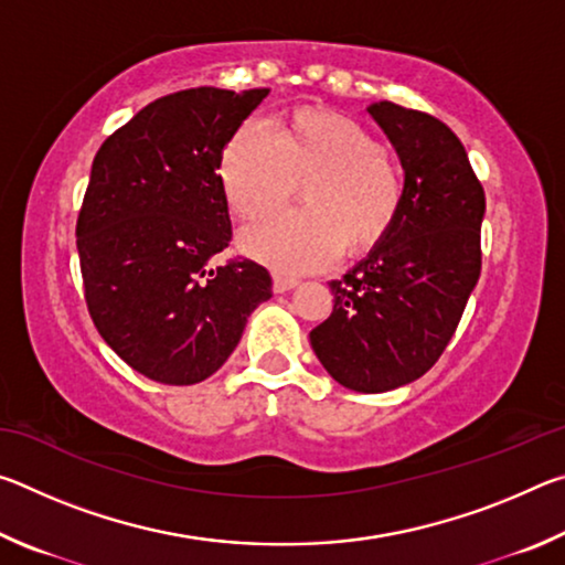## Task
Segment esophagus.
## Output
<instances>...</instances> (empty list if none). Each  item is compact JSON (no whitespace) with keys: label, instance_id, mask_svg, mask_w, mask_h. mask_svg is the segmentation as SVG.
I'll return each mask as SVG.
<instances>
[{"label":"esophagus","instance_id":"1","mask_svg":"<svg viewBox=\"0 0 565 565\" xmlns=\"http://www.w3.org/2000/svg\"><path fill=\"white\" fill-rule=\"evenodd\" d=\"M299 284V279H294V276H286V274H274V291L276 294H284L294 289V286Z\"/></svg>","mask_w":565,"mask_h":565}]
</instances>
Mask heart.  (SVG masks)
I'll return each mask as SVG.
<instances>
[{
    "mask_svg": "<svg viewBox=\"0 0 565 565\" xmlns=\"http://www.w3.org/2000/svg\"><path fill=\"white\" fill-rule=\"evenodd\" d=\"M218 184L232 212L254 222L291 202L301 184L306 209L276 214L244 232L242 248L281 271H313L379 244L401 214L404 171L366 124L329 109H299L279 131L248 119L226 141Z\"/></svg>",
    "mask_w": 565,
    "mask_h": 565,
    "instance_id": "heart-1",
    "label": "heart"
}]
</instances>
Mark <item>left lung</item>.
<instances>
[{
  "mask_svg": "<svg viewBox=\"0 0 565 565\" xmlns=\"http://www.w3.org/2000/svg\"><path fill=\"white\" fill-rule=\"evenodd\" d=\"M406 171L391 232L343 279L311 349L341 386L381 394L441 359L481 276L486 194L456 134L426 111L369 104Z\"/></svg>",
  "mask_w": 565,
  "mask_h": 565,
  "instance_id": "1",
  "label": "left lung"
}]
</instances>
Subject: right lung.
<instances>
[{
	"label": "right lung",
	"instance_id": "right-lung-1",
	"mask_svg": "<svg viewBox=\"0 0 565 565\" xmlns=\"http://www.w3.org/2000/svg\"><path fill=\"white\" fill-rule=\"evenodd\" d=\"M266 94H167L94 157L76 218L84 301L114 353L159 384H199L222 369L271 296L262 264L212 266L232 242L218 161Z\"/></svg>",
	"mask_w": 565,
	"mask_h": 565
}]
</instances>
